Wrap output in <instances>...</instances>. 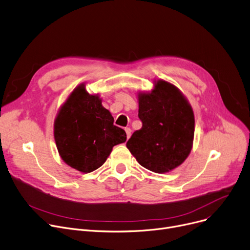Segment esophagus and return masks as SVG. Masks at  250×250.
I'll use <instances>...</instances> for the list:
<instances>
[{
	"mask_svg": "<svg viewBox=\"0 0 250 250\" xmlns=\"http://www.w3.org/2000/svg\"><path fill=\"white\" fill-rule=\"evenodd\" d=\"M125 132H126V135H127V139L130 137L131 135V129L129 127H126L125 128Z\"/></svg>",
	"mask_w": 250,
	"mask_h": 250,
	"instance_id": "esophagus-1",
	"label": "esophagus"
}]
</instances>
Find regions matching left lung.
Instances as JSON below:
<instances>
[{
  "mask_svg": "<svg viewBox=\"0 0 250 250\" xmlns=\"http://www.w3.org/2000/svg\"><path fill=\"white\" fill-rule=\"evenodd\" d=\"M136 130L126 146L140 166L156 173L181 166L192 149L195 118L192 107L173 84L157 81L150 94H139Z\"/></svg>",
  "mask_w": 250,
  "mask_h": 250,
  "instance_id": "8db88e82",
  "label": "left lung"
}]
</instances>
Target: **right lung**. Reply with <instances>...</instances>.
<instances>
[{
  "label": "right lung",
  "instance_id": "right-lung-1",
  "mask_svg": "<svg viewBox=\"0 0 250 250\" xmlns=\"http://www.w3.org/2000/svg\"><path fill=\"white\" fill-rule=\"evenodd\" d=\"M126 138L125 131L114 125L100 98L87 93L83 84L73 90L54 122L58 152L65 164L83 172L103 166L113 146Z\"/></svg>",
  "mask_w": 250,
  "mask_h": 250
}]
</instances>
